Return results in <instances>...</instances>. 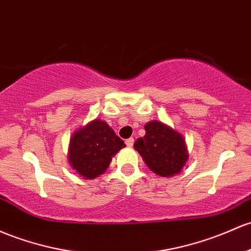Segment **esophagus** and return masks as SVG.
<instances>
[{
  "label": "esophagus",
  "instance_id": "1",
  "mask_svg": "<svg viewBox=\"0 0 251 251\" xmlns=\"http://www.w3.org/2000/svg\"><path fill=\"white\" fill-rule=\"evenodd\" d=\"M125 143H126V145H127L128 148H132V145H133V143H134V139L133 138H128V139L125 140Z\"/></svg>",
  "mask_w": 251,
  "mask_h": 251
}]
</instances>
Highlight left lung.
I'll return each mask as SVG.
<instances>
[{
	"label": "left lung",
	"instance_id": "1",
	"mask_svg": "<svg viewBox=\"0 0 251 251\" xmlns=\"http://www.w3.org/2000/svg\"><path fill=\"white\" fill-rule=\"evenodd\" d=\"M145 136L134 143L145 164L159 176H173L182 170L188 159L183 137L161 121H150L144 126Z\"/></svg>",
	"mask_w": 251,
	"mask_h": 251
}]
</instances>
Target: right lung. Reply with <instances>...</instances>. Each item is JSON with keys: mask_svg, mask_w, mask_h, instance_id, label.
Here are the masks:
<instances>
[{"mask_svg": "<svg viewBox=\"0 0 251 251\" xmlns=\"http://www.w3.org/2000/svg\"><path fill=\"white\" fill-rule=\"evenodd\" d=\"M124 147V140L104 121L95 119L73 136L69 162L84 178H95L106 172L112 157Z\"/></svg>", "mask_w": 251, "mask_h": 251, "instance_id": "obj_1", "label": "right lung"}]
</instances>
